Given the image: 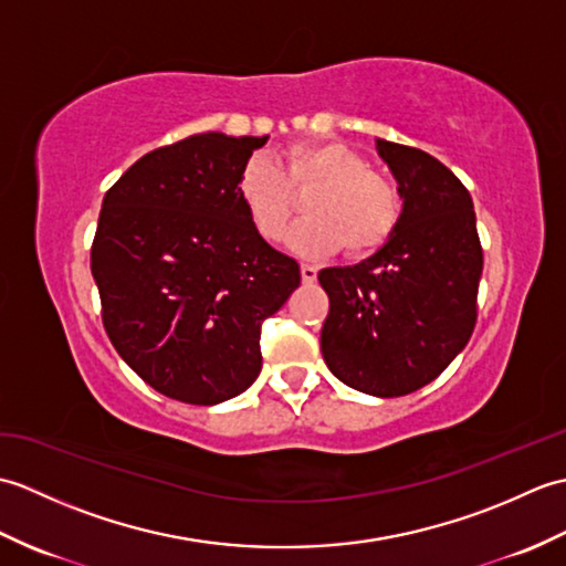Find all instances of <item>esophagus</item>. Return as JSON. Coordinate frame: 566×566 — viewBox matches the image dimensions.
Listing matches in <instances>:
<instances>
[{
	"instance_id": "34e87169",
	"label": "esophagus",
	"mask_w": 566,
	"mask_h": 566,
	"mask_svg": "<svg viewBox=\"0 0 566 566\" xmlns=\"http://www.w3.org/2000/svg\"><path fill=\"white\" fill-rule=\"evenodd\" d=\"M316 276H318V270L314 268V264H302V280H304V284H314Z\"/></svg>"
}]
</instances>
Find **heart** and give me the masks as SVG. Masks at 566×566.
<instances>
[{"mask_svg": "<svg viewBox=\"0 0 566 566\" xmlns=\"http://www.w3.org/2000/svg\"><path fill=\"white\" fill-rule=\"evenodd\" d=\"M318 185L306 199L308 219L290 235V248L321 258L345 248L363 258L387 243L401 216L399 191L345 143H302L284 153L282 167L255 155L238 175L235 191L252 228L280 240L296 213L294 191Z\"/></svg>", "mask_w": 566, "mask_h": 566, "instance_id": "b5f03b06", "label": "heart"}]
</instances>
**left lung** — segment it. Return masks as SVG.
<instances>
[{"mask_svg":"<svg viewBox=\"0 0 566 566\" xmlns=\"http://www.w3.org/2000/svg\"><path fill=\"white\" fill-rule=\"evenodd\" d=\"M375 143L401 216L367 260L318 272L331 298L321 353L347 387L394 399L430 384L472 338L484 255L460 179L423 150Z\"/></svg>","mask_w":566,"mask_h":566,"instance_id":"obj_1","label":"left lung"}]
</instances>
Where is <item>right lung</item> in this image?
I'll list each match as a JSON object with an SVG mask.
<instances>
[{"instance_id": "1", "label": "right lung", "mask_w": 566, "mask_h": 566, "mask_svg": "<svg viewBox=\"0 0 566 566\" xmlns=\"http://www.w3.org/2000/svg\"><path fill=\"white\" fill-rule=\"evenodd\" d=\"M270 136L199 134L143 155L102 201L92 274L116 353L170 399L213 406L262 367V323L302 282L235 182Z\"/></svg>"}]
</instances>
